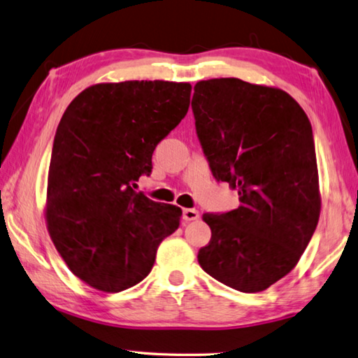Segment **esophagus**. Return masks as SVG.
Returning <instances> with one entry per match:
<instances>
[{"label":"esophagus","instance_id":"34e87169","mask_svg":"<svg viewBox=\"0 0 358 358\" xmlns=\"http://www.w3.org/2000/svg\"><path fill=\"white\" fill-rule=\"evenodd\" d=\"M200 217V213L197 210H192V208H187L183 211V219L186 222H191V220H197Z\"/></svg>","mask_w":358,"mask_h":358}]
</instances>
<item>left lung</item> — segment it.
<instances>
[{"label":"left lung","mask_w":358,"mask_h":358,"mask_svg":"<svg viewBox=\"0 0 358 358\" xmlns=\"http://www.w3.org/2000/svg\"><path fill=\"white\" fill-rule=\"evenodd\" d=\"M191 106L214 178L241 203L203 214L211 241L199 264L233 289L263 291L297 264L320 219L311 123L285 90L238 78L199 81Z\"/></svg>","instance_id":"obj_1"}]
</instances>
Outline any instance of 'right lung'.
<instances>
[{"instance_id": "obj_1", "label": "right lung", "mask_w": 358, "mask_h": 358, "mask_svg": "<svg viewBox=\"0 0 358 358\" xmlns=\"http://www.w3.org/2000/svg\"><path fill=\"white\" fill-rule=\"evenodd\" d=\"M189 83L95 84L57 125L47 191L50 236L70 271L95 289L119 292L150 274L158 245L181 210L136 192L155 147L189 109Z\"/></svg>"}]
</instances>
